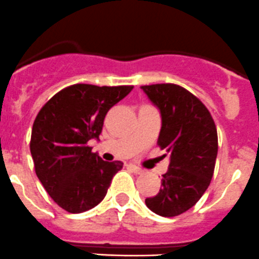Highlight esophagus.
<instances>
[{"label": "esophagus", "instance_id": "34e87169", "mask_svg": "<svg viewBox=\"0 0 259 259\" xmlns=\"http://www.w3.org/2000/svg\"><path fill=\"white\" fill-rule=\"evenodd\" d=\"M128 168L131 169L135 174H144V170L141 168H139V166H136L135 164H128Z\"/></svg>", "mask_w": 259, "mask_h": 259}]
</instances>
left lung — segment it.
<instances>
[{
	"mask_svg": "<svg viewBox=\"0 0 259 259\" xmlns=\"http://www.w3.org/2000/svg\"><path fill=\"white\" fill-rule=\"evenodd\" d=\"M161 115L157 144L169 154L161 188L145 199L152 212L173 218L196 205L210 186L218 156V131L207 108L174 83L141 86Z\"/></svg>",
	"mask_w": 259,
	"mask_h": 259,
	"instance_id": "8db88e82",
	"label": "left lung"
}]
</instances>
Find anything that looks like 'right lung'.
<instances>
[{"instance_id": "1", "label": "right lung", "mask_w": 259, "mask_h": 259, "mask_svg": "<svg viewBox=\"0 0 259 259\" xmlns=\"http://www.w3.org/2000/svg\"><path fill=\"white\" fill-rule=\"evenodd\" d=\"M134 86L76 83L54 95L31 130L30 152L36 177L60 207L71 213L91 210L104 199L122 161H104L88 146L99 140L108 110Z\"/></svg>"}]
</instances>
